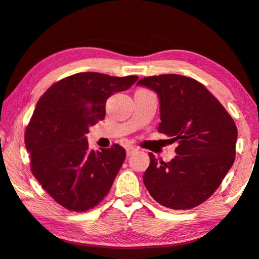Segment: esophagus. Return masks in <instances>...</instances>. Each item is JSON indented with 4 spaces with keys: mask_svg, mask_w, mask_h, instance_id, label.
<instances>
[{
    "mask_svg": "<svg viewBox=\"0 0 259 259\" xmlns=\"http://www.w3.org/2000/svg\"><path fill=\"white\" fill-rule=\"evenodd\" d=\"M137 150H139V149H137L136 147H133V146L126 147V156H132V155Z\"/></svg>",
    "mask_w": 259,
    "mask_h": 259,
    "instance_id": "1",
    "label": "esophagus"
}]
</instances>
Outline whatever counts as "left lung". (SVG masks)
<instances>
[{"mask_svg":"<svg viewBox=\"0 0 259 259\" xmlns=\"http://www.w3.org/2000/svg\"><path fill=\"white\" fill-rule=\"evenodd\" d=\"M160 99L157 132L178 142L175 156L150 164L143 182L155 201L171 209H189L207 200L232 167L237 126L218 99L195 79L161 74L141 79Z\"/></svg>","mask_w":259,"mask_h":259,"instance_id":"1","label":"left lung"}]
</instances>
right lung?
<instances>
[{
	"label": "right lung",
	"instance_id": "obj_1",
	"mask_svg": "<svg viewBox=\"0 0 259 259\" xmlns=\"http://www.w3.org/2000/svg\"><path fill=\"white\" fill-rule=\"evenodd\" d=\"M137 75L81 72L55 82L42 95L26 129L32 173L63 207L84 212L104 199L125 158V149L90 150L89 127L105 117V103Z\"/></svg>",
	"mask_w": 259,
	"mask_h": 259
}]
</instances>
